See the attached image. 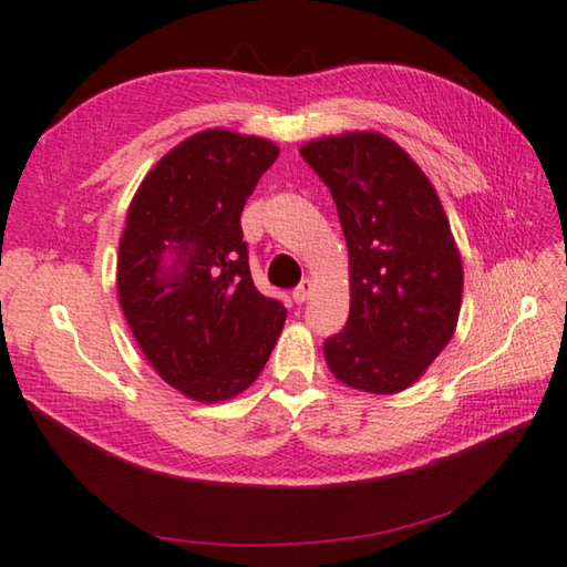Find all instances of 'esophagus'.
<instances>
[{
  "label": "esophagus",
  "mask_w": 567,
  "mask_h": 567,
  "mask_svg": "<svg viewBox=\"0 0 567 567\" xmlns=\"http://www.w3.org/2000/svg\"><path fill=\"white\" fill-rule=\"evenodd\" d=\"M312 290H315V285H312V280H309V277H307V280H302V282L297 285V290L292 292V299H295L297 305H302V302H307L309 297H312Z\"/></svg>",
  "instance_id": "1"
}]
</instances>
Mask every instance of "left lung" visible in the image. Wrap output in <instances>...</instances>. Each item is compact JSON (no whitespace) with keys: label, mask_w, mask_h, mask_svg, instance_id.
<instances>
[{"label":"left lung","mask_w":567,"mask_h":567,"mask_svg":"<svg viewBox=\"0 0 567 567\" xmlns=\"http://www.w3.org/2000/svg\"><path fill=\"white\" fill-rule=\"evenodd\" d=\"M349 248V321L324 341L337 379L391 395L423 379L454 337L464 270L445 208L417 162L375 130L305 142Z\"/></svg>","instance_id":"8db88e82"}]
</instances>
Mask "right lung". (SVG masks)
Listing matches in <instances>:
<instances>
[{"instance_id": "1", "label": "right lung", "mask_w": 567, "mask_h": 567, "mask_svg": "<svg viewBox=\"0 0 567 567\" xmlns=\"http://www.w3.org/2000/svg\"><path fill=\"white\" fill-rule=\"evenodd\" d=\"M280 147L202 130L152 166L127 208L117 297L132 337L164 383L198 403L258 379L287 309L252 285L240 210Z\"/></svg>"}]
</instances>
